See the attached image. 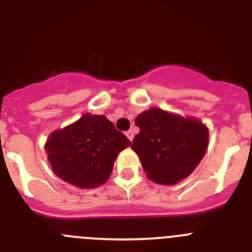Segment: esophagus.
Returning a JSON list of instances; mask_svg holds the SVG:
<instances>
[{"mask_svg": "<svg viewBox=\"0 0 252 252\" xmlns=\"http://www.w3.org/2000/svg\"><path fill=\"white\" fill-rule=\"evenodd\" d=\"M126 136L128 137V140H130V141H132L133 140V132L131 130H128L127 132H126Z\"/></svg>", "mask_w": 252, "mask_h": 252, "instance_id": "1", "label": "esophagus"}]
</instances>
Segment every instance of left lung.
Listing matches in <instances>:
<instances>
[{
	"label": "left lung",
	"mask_w": 252,
	"mask_h": 252,
	"mask_svg": "<svg viewBox=\"0 0 252 252\" xmlns=\"http://www.w3.org/2000/svg\"><path fill=\"white\" fill-rule=\"evenodd\" d=\"M140 132L132 149L153 182L175 184L192 174L208 146V128L192 117L150 108L135 120Z\"/></svg>",
	"instance_id": "obj_1"
}]
</instances>
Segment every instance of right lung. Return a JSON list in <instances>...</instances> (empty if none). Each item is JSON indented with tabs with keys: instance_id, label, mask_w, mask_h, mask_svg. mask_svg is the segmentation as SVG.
<instances>
[{
	"instance_id": "add662e5",
	"label": "right lung",
	"mask_w": 252,
	"mask_h": 252,
	"mask_svg": "<svg viewBox=\"0 0 252 252\" xmlns=\"http://www.w3.org/2000/svg\"><path fill=\"white\" fill-rule=\"evenodd\" d=\"M131 145L103 115L86 113L74 124L50 133L45 144L51 169L78 188L106 183L119 153Z\"/></svg>"
}]
</instances>
